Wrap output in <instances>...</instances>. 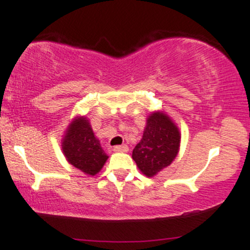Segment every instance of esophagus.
Wrapping results in <instances>:
<instances>
[{
  "label": "esophagus",
  "instance_id": "obj_1",
  "mask_svg": "<svg viewBox=\"0 0 250 250\" xmlns=\"http://www.w3.org/2000/svg\"><path fill=\"white\" fill-rule=\"evenodd\" d=\"M112 150L116 153H125L128 152V146H125V145H122V146H115L112 148Z\"/></svg>",
  "mask_w": 250,
  "mask_h": 250
}]
</instances>
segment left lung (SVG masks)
I'll return each instance as SVG.
<instances>
[{"instance_id": "obj_1", "label": "left lung", "mask_w": 250, "mask_h": 250, "mask_svg": "<svg viewBox=\"0 0 250 250\" xmlns=\"http://www.w3.org/2000/svg\"><path fill=\"white\" fill-rule=\"evenodd\" d=\"M180 139L179 128L166 112H150L141 141L131 155L142 174L152 178L171 165L179 153Z\"/></svg>"}]
</instances>
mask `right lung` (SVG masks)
<instances>
[{
	"label": "right lung",
	"mask_w": 250,
	"mask_h": 250,
	"mask_svg": "<svg viewBox=\"0 0 250 250\" xmlns=\"http://www.w3.org/2000/svg\"><path fill=\"white\" fill-rule=\"evenodd\" d=\"M62 150L71 165L87 175L97 174L109 158L86 116L71 121L62 140Z\"/></svg>",
	"instance_id": "right-lung-1"
}]
</instances>
